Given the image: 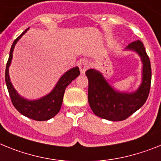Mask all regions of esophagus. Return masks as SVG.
Masks as SVG:
<instances>
[{
    "instance_id": "1",
    "label": "esophagus",
    "mask_w": 161,
    "mask_h": 161,
    "mask_svg": "<svg viewBox=\"0 0 161 161\" xmlns=\"http://www.w3.org/2000/svg\"><path fill=\"white\" fill-rule=\"evenodd\" d=\"M79 69H80L81 74H82V75H84L86 69L89 68V64L86 61L82 60V61H81L79 63Z\"/></svg>"
}]
</instances>
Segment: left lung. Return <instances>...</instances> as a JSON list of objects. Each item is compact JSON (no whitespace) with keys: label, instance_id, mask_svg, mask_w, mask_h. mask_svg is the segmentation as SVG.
<instances>
[{"label":"left lung","instance_id":"8db88e82","mask_svg":"<svg viewBox=\"0 0 161 161\" xmlns=\"http://www.w3.org/2000/svg\"><path fill=\"white\" fill-rule=\"evenodd\" d=\"M125 49L136 52L142 63V83L135 92H117L108 84L100 72L94 69L86 71L91 108L96 116L109 121H123L128 118L145 104L150 92L152 69L143 44L136 40Z\"/></svg>","mask_w":161,"mask_h":161}]
</instances>
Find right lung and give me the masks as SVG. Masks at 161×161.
Masks as SVG:
<instances>
[{"instance_id":"add662e5","label":"right lung","mask_w":161,"mask_h":161,"mask_svg":"<svg viewBox=\"0 0 161 161\" xmlns=\"http://www.w3.org/2000/svg\"><path fill=\"white\" fill-rule=\"evenodd\" d=\"M28 29L29 28H27L22 32L12 44L10 52H9V59L6 64L5 82H6L7 89L9 92L12 104L21 114L36 121H47V120L51 119L52 117H53L59 113L62 101H63L64 93H65L66 86L80 75V71H79V67H74L65 72L61 77L58 82L56 84L55 87L53 89L49 94L40 98L39 100H28L19 96L10 82L9 75V67L12 61L15 44L19 41V39L27 31Z\"/></svg>"}]
</instances>
